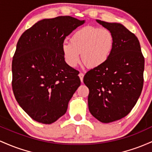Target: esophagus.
<instances>
[{
	"instance_id": "1",
	"label": "esophagus",
	"mask_w": 152,
	"mask_h": 152,
	"mask_svg": "<svg viewBox=\"0 0 152 152\" xmlns=\"http://www.w3.org/2000/svg\"><path fill=\"white\" fill-rule=\"evenodd\" d=\"M79 77H80V80H81V83H83V77H84V74H83V73L80 72L79 74Z\"/></svg>"
}]
</instances>
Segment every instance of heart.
<instances>
[{
	"instance_id": "heart-1",
	"label": "heart",
	"mask_w": 152,
	"mask_h": 152,
	"mask_svg": "<svg viewBox=\"0 0 152 152\" xmlns=\"http://www.w3.org/2000/svg\"><path fill=\"white\" fill-rule=\"evenodd\" d=\"M114 47V37L110 31L98 27H83L73 34L70 42H64L62 50L64 60L70 67L80 61L90 68L98 67L108 61Z\"/></svg>"
}]
</instances>
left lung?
<instances>
[{
  "label": "left lung",
  "instance_id": "left-lung-1",
  "mask_svg": "<svg viewBox=\"0 0 152 152\" xmlns=\"http://www.w3.org/2000/svg\"><path fill=\"white\" fill-rule=\"evenodd\" d=\"M114 37V47L105 64L90 69L83 82L89 88L90 113L102 123L121 119L131 112L144 84V57L135 34L119 23L96 20Z\"/></svg>",
  "mask_w": 152,
  "mask_h": 152
}]
</instances>
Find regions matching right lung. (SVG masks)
Returning <instances> with one entry per match:
<instances>
[{
  "instance_id": "right-lung-1",
  "label": "right lung",
  "mask_w": 152,
  "mask_h": 152,
  "mask_svg": "<svg viewBox=\"0 0 152 152\" xmlns=\"http://www.w3.org/2000/svg\"><path fill=\"white\" fill-rule=\"evenodd\" d=\"M85 23L72 16L39 21L25 31L12 61L16 100L32 119L50 124L62 116L80 85L77 71L64 61V39Z\"/></svg>"
}]
</instances>
